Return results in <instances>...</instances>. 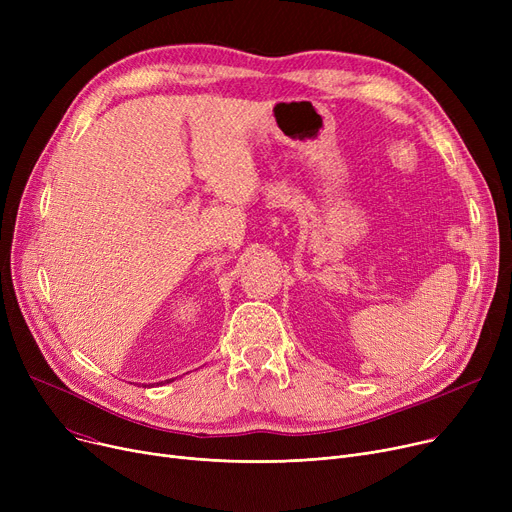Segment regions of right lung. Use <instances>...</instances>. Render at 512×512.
Segmentation results:
<instances>
[{
	"instance_id": "1",
	"label": "right lung",
	"mask_w": 512,
	"mask_h": 512,
	"mask_svg": "<svg viewBox=\"0 0 512 512\" xmlns=\"http://www.w3.org/2000/svg\"><path fill=\"white\" fill-rule=\"evenodd\" d=\"M168 382H170V380H168Z\"/></svg>"
}]
</instances>
